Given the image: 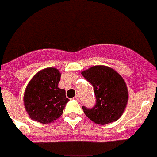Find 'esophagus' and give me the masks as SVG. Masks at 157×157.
Segmentation results:
<instances>
[{"instance_id": "esophagus-1", "label": "esophagus", "mask_w": 157, "mask_h": 157, "mask_svg": "<svg viewBox=\"0 0 157 157\" xmlns=\"http://www.w3.org/2000/svg\"><path fill=\"white\" fill-rule=\"evenodd\" d=\"M74 99L75 100V101H79V96L78 95V94H77V95H75V97L74 98Z\"/></svg>"}]
</instances>
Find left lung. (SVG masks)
Here are the masks:
<instances>
[{
    "mask_svg": "<svg viewBox=\"0 0 157 157\" xmlns=\"http://www.w3.org/2000/svg\"><path fill=\"white\" fill-rule=\"evenodd\" d=\"M82 75L93 86L97 99L92 109L82 107L86 116L101 125L120 119L128 101V90L122 76L103 65L91 67L82 71Z\"/></svg>",
    "mask_w": 157,
    "mask_h": 157,
    "instance_id": "left-lung-1",
    "label": "left lung"
}]
</instances>
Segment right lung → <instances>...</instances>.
<instances>
[{
	"mask_svg": "<svg viewBox=\"0 0 157 157\" xmlns=\"http://www.w3.org/2000/svg\"><path fill=\"white\" fill-rule=\"evenodd\" d=\"M61 74L54 67L40 71L25 90L23 101L30 119L41 123L54 122L63 114L69 99L63 89L58 87Z\"/></svg>",
	"mask_w": 157,
	"mask_h": 157,
	"instance_id": "right-lung-1",
	"label": "right lung"
}]
</instances>
